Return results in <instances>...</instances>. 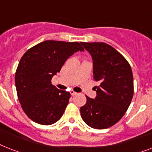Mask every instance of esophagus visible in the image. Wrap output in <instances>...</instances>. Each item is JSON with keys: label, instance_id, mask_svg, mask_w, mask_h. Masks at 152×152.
I'll list each match as a JSON object with an SVG mask.
<instances>
[{"label": "esophagus", "instance_id": "34e87169", "mask_svg": "<svg viewBox=\"0 0 152 152\" xmlns=\"http://www.w3.org/2000/svg\"><path fill=\"white\" fill-rule=\"evenodd\" d=\"M70 93H71V96H75V95H77V92H75L73 90H71V91H70Z\"/></svg>", "mask_w": 152, "mask_h": 152}]
</instances>
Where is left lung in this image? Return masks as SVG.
<instances>
[{"instance_id":"8db88e82","label":"left lung","mask_w":152,"mask_h":152,"mask_svg":"<svg viewBox=\"0 0 152 152\" xmlns=\"http://www.w3.org/2000/svg\"><path fill=\"white\" fill-rule=\"evenodd\" d=\"M93 61L96 96L80 108L82 120L94 129H106L122 118L134 96V78L129 63L105 42H81Z\"/></svg>"}]
</instances>
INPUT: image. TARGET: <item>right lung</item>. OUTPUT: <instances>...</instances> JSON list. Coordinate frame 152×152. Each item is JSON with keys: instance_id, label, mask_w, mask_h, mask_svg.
<instances>
[{"instance_id": "add662e5", "label": "right lung", "mask_w": 152, "mask_h": 152, "mask_svg": "<svg viewBox=\"0 0 152 152\" xmlns=\"http://www.w3.org/2000/svg\"><path fill=\"white\" fill-rule=\"evenodd\" d=\"M77 51H84L77 42L46 40L22 56L16 70V90L22 110L32 121L51 125L61 118L71 94L57 89L51 79Z\"/></svg>"}]
</instances>
